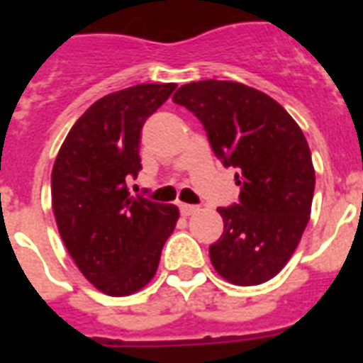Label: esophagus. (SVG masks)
Returning <instances> with one entry per match:
<instances>
[{"label":"esophagus","instance_id":"34e87169","mask_svg":"<svg viewBox=\"0 0 363 363\" xmlns=\"http://www.w3.org/2000/svg\"><path fill=\"white\" fill-rule=\"evenodd\" d=\"M179 209H181V215H184V216H190V215H194V213H198V211H199V207H198V205L181 203V205H179Z\"/></svg>","mask_w":363,"mask_h":363}]
</instances>
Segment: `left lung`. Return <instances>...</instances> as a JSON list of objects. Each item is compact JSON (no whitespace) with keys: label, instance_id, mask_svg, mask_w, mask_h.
I'll list each match as a JSON object with an SVG mask.
<instances>
[{"label":"left lung","instance_id":"8db88e82","mask_svg":"<svg viewBox=\"0 0 363 363\" xmlns=\"http://www.w3.org/2000/svg\"><path fill=\"white\" fill-rule=\"evenodd\" d=\"M173 101L203 124L224 167H235L239 201L218 207L211 262L226 281L252 286L286 265L309 222L315 169L303 131L267 94L232 81L184 84Z\"/></svg>","mask_w":363,"mask_h":363}]
</instances>
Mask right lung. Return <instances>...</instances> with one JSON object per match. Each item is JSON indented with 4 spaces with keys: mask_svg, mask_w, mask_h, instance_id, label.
<instances>
[{
    "mask_svg": "<svg viewBox=\"0 0 363 363\" xmlns=\"http://www.w3.org/2000/svg\"><path fill=\"white\" fill-rule=\"evenodd\" d=\"M177 84H135L98 99L73 124L52 167V209L71 258L109 296L137 292L154 277L179 209L131 196L141 171L143 124Z\"/></svg>",
    "mask_w": 363,
    "mask_h": 363,
    "instance_id": "obj_1",
    "label": "right lung"
}]
</instances>
